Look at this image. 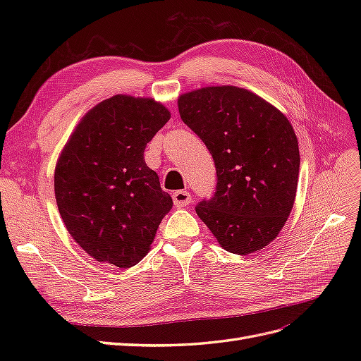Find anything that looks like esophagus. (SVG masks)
<instances>
[{"instance_id": "esophagus-1", "label": "esophagus", "mask_w": 361, "mask_h": 361, "mask_svg": "<svg viewBox=\"0 0 361 361\" xmlns=\"http://www.w3.org/2000/svg\"><path fill=\"white\" fill-rule=\"evenodd\" d=\"M173 202L178 207H183V206H188L192 202V199H191V194L188 191H174Z\"/></svg>"}]
</instances>
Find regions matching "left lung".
Returning <instances> with one entry per match:
<instances>
[{"label": "left lung", "mask_w": 361, "mask_h": 361, "mask_svg": "<svg viewBox=\"0 0 361 361\" xmlns=\"http://www.w3.org/2000/svg\"><path fill=\"white\" fill-rule=\"evenodd\" d=\"M179 114L214 158L216 187L195 206L228 253L250 255L277 238L292 211L298 140L277 108L233 85L182 94Z\"/></svg>", "instance_id": "1"}]
</instances>
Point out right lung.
<instances>
[{"label":"right lung","mask_w":361,"mask_h":361,"mask_svg":"<svg viewBox=\"0 0 361 361\" xmlns=\"http://www.w3.org/2000/svg\"><path fill=\"white\" fill-rule=\"evenodd\" d=\"M169 118L154 99L117 94L87 113L64 146L54 174L57 206L75 243L96 260L138 264L173 207L145 161Z\"/></svg>","instance_id":"right-lung-1"}]
</instances>
